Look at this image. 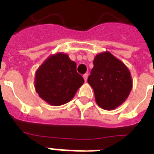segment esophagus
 Here are the masks:
<instances>
[{
	"label": "esophagus",
	"instance_id": "34e87169",
	"mask_svg": "<svg viewBox=\"0 0 154 154\" xmlns=\"http://www.w3.org/2000/svg\"><path fill=\"white\" fill-rule=\"evenodd\" d=\"M88 73H86L83 75V78H84V80H85V82H86L87 81V78H88Z\"/></svg>",
	"mask_w": 154,
	"mask_h": 154
}]
</instances>
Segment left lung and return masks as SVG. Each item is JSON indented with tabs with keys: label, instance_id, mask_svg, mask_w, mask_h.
Returning <instances> with one entry per match:
<instances>
[{
	"label": "left lung",
	"instance_id": "1",
	"mask_svg": "<svg viewBox=\"0 0 154 154\" xmlns=\"http://www.w3.org/2000/svg\"><path fill=\"white\" fill-rule=\"evenodd\" d=\"M94 67L88 77L94 90L95 102L104 110H113L122 104L132 89L129 68L109 51L95 55Z\"/></svg>",
	"mask_w": 154,
	"mask_h": 154
}]
</instances>
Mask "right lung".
<instances>
[{
	"label": "right lung",
	"mask_w": 154,
	"mask_h": 154,
	"mask_svg": "<svg viewBox=\"0 0 154 154\" xmlns=\"http://www.w3.org/2000/svg\"><path fill=\"white\" fill-rule=\"evenodd\" d=\"M83 83L77 63L68 54L57 52L36 69L34 86L41 99L52 106H60L72 100Z\"/></svg>",
	"instance_id": "1"
}]
</instances>
